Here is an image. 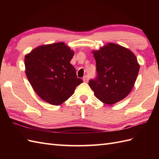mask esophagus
<instances>
[{
	"mask_svg": "<svg viewBox=\"0 0 159 159\" xmlns=\"http://www.w3.org/2000/svg\"><path fill=\"white\" fill-rule=\"evenodd\" d=\"M88 80H89V76H88V75H85V76L83 77V82L87 83V82H88Z\"/></svg>",
	"mask_w": 159,
	"mask_h": 159,
	"instance_id": "1",
	"label": "esophagus"
}]
</instances>
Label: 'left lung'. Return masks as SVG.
Segmentation results:
<instances>
[{"label": "left lung", "instance_id": "8db88e82", "mask_svg": "<svg viewBox=\"0 0 159 159\" xmlns=\"http://www.w3.org/2000/svg\"><path fill=\"white\" fill-rule=\"evenodd\" d=\"M96 63L97 76L89 85L98 99L113 104L131 92L139 73V65L129 49L109 43L92 52Z\"/></svg>", "mask_w": 159, "mask_h": 159}]
</instances>
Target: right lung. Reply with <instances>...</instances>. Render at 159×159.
<instances>
[{"mask_svg":"<svg viewBox=\"0 0 159 159\" xmlns=\"http://www.w3.org/2000/svg\"><path fill=\"white\" fill-rule=\"evenodd\" d=\"M74 51L65 43L37 47L25 56L26 75L35 93L52 105H60L83 83L70 63Z\"/></svg>","mask_w":159,"mask_h":159,"instance_id":"right-lung-1","label":"right lung"}]
</instances>
